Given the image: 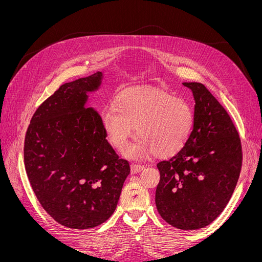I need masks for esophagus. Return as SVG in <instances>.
<instances>
[{"mask_svg":"<svg viewBox=\"0 0 262 262\" xmlns=\"http://www.w3.org/2000/svg\"><path fill=\"white\" fill-rule=\"evenodd\" d=\"M144 169L143 165H139V164H131V173H137L140 172Z\"/></svg>","mask_w":262,"mask_h":262,"instance_id":"esophagus-1","label":"esophagus"}]
</instances>
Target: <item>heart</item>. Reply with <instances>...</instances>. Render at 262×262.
<instances>
[{"instance_id":"1","label":"heart","mask_w":262,"mask_h":262,"mask_svg":"<svg viewBox=\"0 0 262 262\" xmlns=\"http://www.w3.org/2000/svg\"><path fill=\"white\" fill-rule=\"evenodd\" d=\"M194 124V112L189 102L158 89H129L117 97L115 108L101 115L108 141L124 153L136 128L137 144L131 157L153 154L168 157L185 147Z\"/></svg>"}]
</instances>
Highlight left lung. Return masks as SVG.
Here are the masks:
<instances>
[{
	"label": "left lung",
	"mask_w": 262,
	"mask_h": 262,
	"mask_svg": "<svg viewBox=\"0 0 262 262\" xmlns=\"http://www.w3.org/2000/svg\"><path fill=\"white\" fill-rule=\"evenodd\" d=\"M193 93L194 124L187 144L157 163L155 193L160 215L171 226L192 231L223 212L243 165L238 131L224 107L201 83H184Z\"/></svg>",
	"instance_id": "1"
}]
</instances>
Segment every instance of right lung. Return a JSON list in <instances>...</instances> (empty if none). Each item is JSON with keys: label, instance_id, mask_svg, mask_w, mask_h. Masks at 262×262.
Wrapping results in <instances>:
<instances>
[{"label": "right lung", "instance_id": "obj_1", "mask_svg": "<svg viewBox=\"0 0 262 262\" xmlns=\"http://www.w3.org/2000/svg\"><path fill=\"white\" fill-rule=\"evenodd\" d=\"M101 72L59 87L38 107L25 136L24 163L43 210L59 224L87 229L115 212L129 162L106 140L101 117L85 108Z\"/></svg>", "mask_w": 262, "mask_h": 262}]
</instances>
